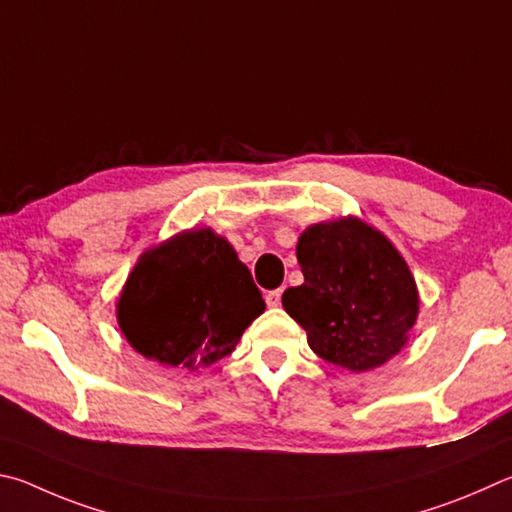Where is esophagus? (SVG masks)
Returning <instances> with one entry per match:
<instances>
[{"label":"esophagus","instance_id":"1","mask_svg":"<svg viewBox=\"0 0 512 512\" xmlns=\"http://www.w3.org/2000/svg\"><path fill=\"white\" fill-rule=\"evenodd\" d=\"M281 297H283V290H272L265 294V303L270 308H279L281 306Z\"/></svg>","mask_w":512,"mask_h":512}]
</instances>
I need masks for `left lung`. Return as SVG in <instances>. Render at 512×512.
Wrapping results in <instances>:
<instances>
[{
  "mask_svg": "<svg viewBox=\"0 0 512 512\" xmlns=\"http://www.w3.org/2000/svg\"><path fill=\"white\" fill-rule=\"evenodd\" d=\"M299 288L283 308L321 360L371 371L405 348L418 317V288L391 240L360 218L312 224L301 233Z\"/></svg>",
  "mask_w": 512,
  "mask_h": 512,
  "instance_id": "8db88e82",
  "label": "left lung"
}]
</instances>
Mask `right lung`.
I'll use <instances>...</instances> for the list:
<instances>
[{"label": "right lung", "instance_id": "obj_1", "mask_svg": "<svg viewBox=\"0 0 512 512\" xmlns=\"http://www.w3.org/2000/svg\"><path fill=\"white\" fill-rule=\"evenodd\" d=\"M263 310L261 290L229 242L188 229L143 251L116 319L143 357L195 371L229 355Z\"/></svg>", "mask_w": 512, "mask_h": 512}]
</instances>
